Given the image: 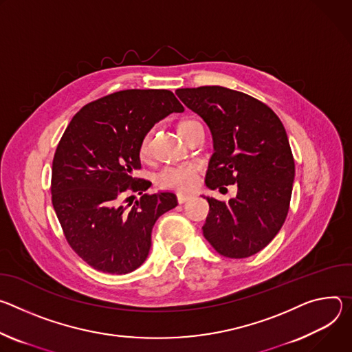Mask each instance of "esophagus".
Segmentation results:
<instances>
[{"mask_svg": "<svg viewBox=\"0 0 352 352\" xmlns=\"http://www.w3.org/2000/svg\"><path fill=\"white\" fill-rule=\"evenodd\" d=\"M176 199H177L179 204H184L186 201H188L191 199V196H190V194H177Z\"/></svg>", "mask_w": 352, "mask_h": 352, "instance_id": "esophagus-1", "label": "esophagus"}]
</instances>
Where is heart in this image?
<instances>
[{
	"instance_id": "b5f03b06",
	"label": "heart",
	"mask_w": 352,
	"mask_h": 352,
	"mask_svg": "<svg viewBox=\"0 0 352 352\" xmlns=\"http://www.w3.org/2000/svg\"><path fill=\"white\" fill-rule=\"evenodd\" d=\"M199 126H203L199 120L196 119H186L182 120L177 126L179 133L182 134L183 138L186 135ZM151 148H152V135L151 133H146L140 144V155L141 158H148L151 155ZM199 168L196 165H182L176 168H166L162 172L158 173L156 176V184H158L160 188L162 190H173V191H187L190 190L194 184H196V176H197Z\"/></svg>"
}]
</instances>
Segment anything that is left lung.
<instances>
[{
  "mask_svg": "<svg viewBox=\"0 0 352 352\" xmlns=\"http://www.w3.org/2000/svg\"><path fill=\"white\" fill-rule=\"evenodd\" d=\"M176 95L211 130L207 187L238 186L228 203L204 197V238L225 257H250L276 238L289 210L295 162L287 131L267 104L243 92L200 87Z\"/></svg>",
  "mask_w": 352,
  "mask_h": 352,
  "instance_id": "1",
  "label": "left lung"
}]
</instances>
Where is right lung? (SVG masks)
<instances>
[{"instance_id": "add662e5", "label": "right lung", "mask_w": 352, "mask_h": 352, "mask_svg": "<svg viewBox=\"0 0 352 352\" xmlns=\"http://www.w3.org/2000/svg\"><path fill=\"white\" fill-rule=\"evenodd\" d=\"M182 111L170 91L127 89L85 104L65 129L53 160L52 201L67 242L95 270H137L148 257L156 219L177 206L173 192L144 194L149 182L133 175L141 169L142 137ZM130 192L142 197L124 208Z\"/></svg>"}]
</instances>
